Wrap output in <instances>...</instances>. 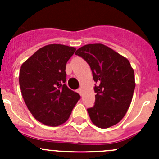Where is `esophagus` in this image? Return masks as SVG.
Masks as SVG:
<instances>
[{
	"label": "esophagus",
	"mask_w": 159,
	"mask_h": 159,
	"mask_svg": "<svg viewBox=\"0 0 159 159\" xmlns=\"http://www.w3.org/2000/svg\"><path fill=\"white\" fill-rule=\"evenodd\" d=\"M77 91H78V92H79V94H80V95H82V90H81V88L78 89V90H77Z\"/></svg>",
	"instance_id": "1"
}]
</instances>
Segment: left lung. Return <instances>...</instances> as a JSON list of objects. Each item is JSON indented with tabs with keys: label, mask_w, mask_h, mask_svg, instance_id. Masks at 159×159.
<instances>
[{
	"label": "left lung",
	"mask_w": 159,
	"mask_h": 159,
	"mask_svg": "<svg viewBox=\"0 0 159 159\" xmlns=\"http://www.w3.org/2000/svg\"><path fill=\"white\" fill-rule=\"evenodd\" d=\"M75 55L89 64L96 84L95 105L88 109L90 119L99 128L117 124L127 113L135 88L129 60L102 43L86 44Z\"/></svg>",
	"instance_id": "8db88e82"
}]
</instances>
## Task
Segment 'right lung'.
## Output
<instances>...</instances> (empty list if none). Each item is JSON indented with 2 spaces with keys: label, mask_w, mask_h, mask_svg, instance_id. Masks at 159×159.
Segmentation results:
<instances>
[{
  "label": "right lung",
  "mask_w": 159,
  "mask_h": 159,
  "mask_svg": "<svg viewBox=\"0 0 159 159\" xmlns=\"http://www.w3.org/2000/svg\"><path fill=\"white\" fill-rule=\"evenodd\" d=\"M75 51L74 47L48 44L20 67L19 83L25 104L37 121L49 127L65 123L80 99L65 84L66 64Z\"/></svg>",
  "instance_id": "obj_1"
}]
</instances>
